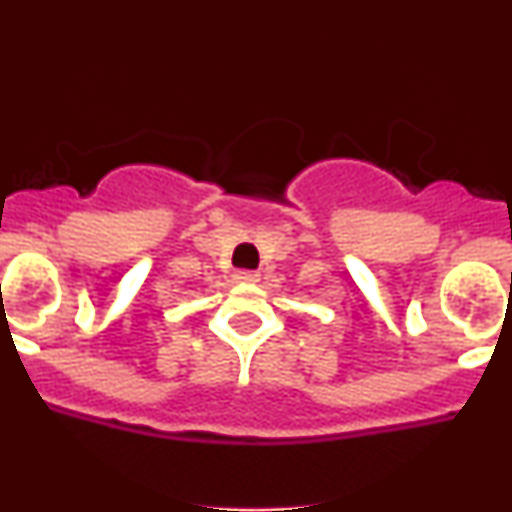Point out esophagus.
<instances>
[{
    "instance_id": "34e87169",
    "label": "esophagus",
    "mask_w": 512,
    "mask_h": 512,
    "mask_svg": "<svg viewBox=\"0 0 512 512\" xmlns=\"http://www.w3.org/2000/svg\"><path fill=\"white\" fill-rule=\"evenodd\" d=\"M233 279H236V281H250V284H252V281L260 279V274H257V272H236V274H233Z\"/></svg>"
}]
</instances>
